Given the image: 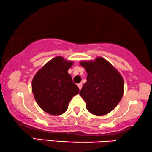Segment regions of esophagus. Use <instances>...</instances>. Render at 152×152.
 I'll list each match as a JSON object with an SVG mask.
<instances>
[{
    "mask_svg": "<svg viewBox=\"0 0 152 152\" xmlns=\"http://www.w3.org/2000/svg\"><path fill=\"white\" fill-rule=\"evenodd\" d=\"M77 86H78V88H79L80 90V89L82 88V86H83V83H78L77 84Z\"/></svg>",
    "mask_w": 152,
    "mask_h": 152,
    "instance_id": "obj_1",
    "label": "esophagus"
}]
</instances>
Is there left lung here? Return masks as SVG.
<instances>
[{
  "label": "left lung",
  "mask_w": 152,
  "mask_h": 152,
  "mask_svg": "<svg viewBox=\"0 0 152 152\" xmlns=\"http://www.w3.org/2000/svg\"><path fill=\"white\" fill-rule=\"evenodd\" d=\"M87 72V82L80 95L86 102L87 110L96 115H104L117 106L124 94V80L118 70L102 57L82 61Z\"/></svg>",
  "instance_id": "left-lung-1"
}]
</instances>
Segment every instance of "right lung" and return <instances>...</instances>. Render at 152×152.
<instances>
[{"label": "right lung", "instance_id": "right-lung-1", "mask_svg": "<svg viewBox=\"0 0 152 152\" xmlns=\"http://www.w3.org/2000/svg\"><path fill=\"white\" fill-rule=\"evenodd\" d=\"M73 61L57 56L45 64L32 80V91L40 107L53 115L63 114L72 98L79 94L68 69Z\"/></svg>", "mask_w": 152, "mask_h": 152}]
</instances>
